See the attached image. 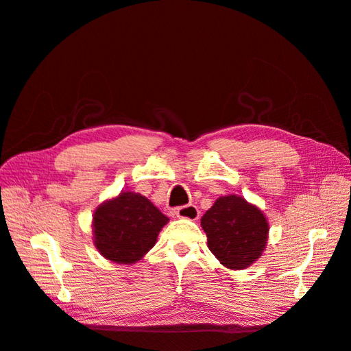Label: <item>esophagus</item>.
Instances as JSON below:
<instances>
[{"instance_id":"esophagus-1","label":"esophagus","mask_w":351,"mask_h":351,"mask_svg":"<svg viewBox=\"0 0 351 351\" xmlns=\"http://www.w3.org/2000/svg\"><path fill=\"white\" fill-rule=\"evenodd\" d=\"M175 215L178 218H186V219L195 221L197 219V217H199V210H197L195 205H184L175 209Z\"/></svg>"}]
</instances>
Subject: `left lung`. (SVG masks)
<instances>
[{
    "mask_svg": "<svg viewBox=\"0 0 351 351\" xmlns=\"http://www.w3.org/2000/svg\"><path fill=\"white\" fill-rule=\"evenodd\" d=\"M208 248L231 269L250 267L260 258L268 238L264 213L237 195L221 196L201 218Z\"/></svg>",
    "mask_w": 351,
    "mask_h": 351,
    "instance_id": "8db88e82",
    "label": "left lung"
}]
</instances>
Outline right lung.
<instances>
[{
  "instance_id": "1",
  "label": "right lung",
  "mask_w": 351,
  "mask_h": 351,
  "mask_svg": "<svg viewBox=\"0 0 351 351\" xmlns=\"http://www.w3.org/2000/svg\"><path fill=\"white\" fill-rule=\"evenodd\" d=\"M167 221L147 197L121 192L96 209L95 245L113 263L133 264L155 245L158 234Z\"/></svg>"
}]
</instances>
